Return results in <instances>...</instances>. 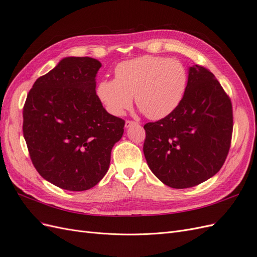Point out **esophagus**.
Wrapping results in <instances>:
<instances>
[{
	"instance_id": "1",
	"label": "esophagus",
	"mask_w": 257,
	"mask_h": 257,
	"mask_svg": "<svg viewBox=\"0 0 257 257\" xmlns=\"http://www.w3.org/2000/svg\"><path fill=\"white\" fill-rule=\"evenodd\" d=\"M134 124H137V122L131 121V120H126V121H125V127L127 128V127H130V126H132V125H134Z\"/></svg>"
}]
</instances>
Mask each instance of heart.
Returning a JSON list of instances; mask_svg holds the SVG:
<instances>
[{
    "mask_svg": "<svg viewBox=\"0 0 257 257\" xmlns=\"http://www.w3.org/2000/svg\"><path fill=\"white\" fill-rule=\"evenodd\" d=\"M115 79L97 84V96L113 115L133 104L153 120L163 119L181 104L188 90L189 72L179 60L144 56L124 61L114 69Z\"/></svg>",
    "mask_w": 257,
    "mask_h": 257,
    "instance_id": "b5f03b06",
    "label": "heart"
}]
</instances>
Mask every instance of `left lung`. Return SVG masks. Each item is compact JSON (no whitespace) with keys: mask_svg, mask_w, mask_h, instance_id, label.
I'll use <instances>...</instances> for the list:
<instances>
[{"mask_svg":"<svg viewBox=\"0 0 257 257\" xmlns=\"http://www.w3.org/2000/svg\"><path fill=\"white\" fill-rule=\"evenodd\" d=\"M232 126L230 98L209 69L193 65L181 104L165 118L144 125L148 166L170 188L198 185L223 166Z\"/></svg>","mask_w":257,"mask_h":257,"instance_id":"8db88e82","label":"left lung"}]
</instances>
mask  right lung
Segmentation results:
<instances>
[{"mask_svg":"<svg viewBox=\"0 0 257 257\" xmlns=\"http://www.w3.org/2000/svg\"><path fill=\"white\" fill-rule=\"evenodd\" d=\"M102 66L89 57H67L30 90L23 106V136L44 179L67 191L96 185L110 164L124 120L106 111L96 95Z\"/></svg>","mask_w":257,"mask_h":257,"instance_id":"right-lung-1","label":"right lung"}]
</instances>
